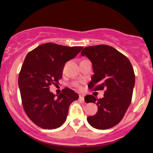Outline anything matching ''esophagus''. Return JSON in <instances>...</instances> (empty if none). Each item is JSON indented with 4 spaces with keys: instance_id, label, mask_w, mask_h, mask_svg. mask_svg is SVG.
Segmentation results:
<instances>
[{
    "instance_id": "obj_1",
    "label": "esophagus",
    "mask_w": 153,
    "mask_h": 153,
    "mask_svg": "<svg viewBox=\"0 0 153 153\" xmlns=\"http://www.w3.org/2000/svg\"><path fill=\"white\" fill-rule=\"evenodd\" d=\"M79 99L81 100V101H84V95L80 94V96H79Z\"/></svg>"
}]
</instances>
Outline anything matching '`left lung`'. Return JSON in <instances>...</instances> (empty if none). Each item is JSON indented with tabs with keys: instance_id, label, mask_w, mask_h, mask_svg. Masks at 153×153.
Instances as JSON below:
<instances>
[{
	"instance_id": "obj_1",
	"label": "left lung",
	"mask_w": 153,
	"mask_h": 153,
	"mask_svg": "<svg viewBox=\"0 0 153 153\" xmlns=\"http://www.w3.org/2000/svg\"><path fill=\"white\" fill-rule=\"evenodd\" d=\"M92 62L94 73L88 88L105 89L103 98L87 95L85 102L96 103L98 111L87 118L93 127L107 129L118 124L130 105L135 76L132 65L125 55L106 45L87 47L81 52Z\"/></svg>"
}]
</instances>
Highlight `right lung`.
<instances>
[{
    "mask_svg": "<svg viewBox=\"0 0 153 153\" xmlns=\"http://www.w3.org/2000/svg\"><path fill=\"white\" fill-rule=\"evenodd\" d=\"M82 47H66L52 42L39 45L26 56L19 76L22 105L26 115L42 129H56L65 122L68 109L78 94L69 88L57 96L50 91L62 78L67 61Z\"/></svg>",
    "mask_w": 153,
    "mask_h": 153,
    "instance_id": "1",
    "label": "right lung"
}]
</instances>
